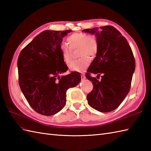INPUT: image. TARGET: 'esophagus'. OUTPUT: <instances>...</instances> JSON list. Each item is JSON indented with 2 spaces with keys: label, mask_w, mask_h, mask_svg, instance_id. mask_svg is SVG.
<instances>
[{
  "label": "esophagus",
  "mask_w": 151,
  "mask_h": 151,
  "mask_svg": "<svg viewBox=\"0 0 151 151\" xmlns=\"http://www.w3.org/2000/svg\"><path fill=\"white\" fill-rule=\"evenodd\" d=\"M81 78H82V80H85V79H86L85 75H81Z\"/></svg>",
  "instance_id": "esophagus-1"
}]
</instances>
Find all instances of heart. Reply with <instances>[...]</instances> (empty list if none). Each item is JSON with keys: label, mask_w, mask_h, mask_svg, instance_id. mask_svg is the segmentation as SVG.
Masks as SVG:
<instances>
[{"label": "heart", "mask_w": 151, "mask_h": 151, "mask_svg": "<svg viewBox=\"0 0 151 151\" xmlns=\"http://www.w3.org/2000/svg\"><path fill=\"white\" fill-rule=\"evenodd\" d=\"M67 45L60 47L61 54L64 63L69 65L72 61V51L78 49V56L81 57L70 64L69 68L72 71H83L90 62V58L97 56L99 50L98 41L95 36H89L83 32L74 33L67 38Z\"/></svg>", "instance_id": "1"}]
</instances>
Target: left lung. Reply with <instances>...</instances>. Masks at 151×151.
I'll return each instance as SVG.
<instances>
[{
  "instance_id": "obj_1",
  "label": "left lung",
  "mask_w": 151,
  "mask_h": 151,
  "mask_svg": "<svg viewBox=\"0 0 151 151\" xmlns=\"http://www.w3.org/2000/svg\"><path fill=\"white\" fill-rule=\"evenodd\" d=\"M83 32L95 34L98 41L97 56L88 69L86 77L92 82L93 89L87 95L89 105L101 112L115 110L130 89L136 63L127 40L111 26L85 29ZM90 73L99 76L101 81L91 78Z\"/></svg>"
}]
</instances>
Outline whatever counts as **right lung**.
<instances>
[{
	"mask_svg": "<svg viewBox=\"0 0 151 151\" xmlns=\"http://www.w3.org/2000/svg\"><path fill=\"white\" fill-rule=\"evenodd\" d=\"M70 32L45 30L19 54V86L31 107L41 115L59 112L65 105L67 89L81 81L78 72L60 76L68 69L62 60L60 44Z\"/></svg>",
	"mask_w": 151,
	"mask_h": 151,
	"instance_id": "obj_1",
	"label": "right lung"
}]
</instances>
